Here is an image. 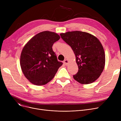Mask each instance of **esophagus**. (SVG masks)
Here are the masks:
<instances>
[{
  "label": "esophagus",
  "mask_w": 121,
  "mask_h": 121,
  "mask_svg": "<svg viewBox=\"0 0 121 121\" xmlns=\"http://www.w3.org/2000/svg\"><path fill=\"white\" fill-rule=\"evenodd\" d=\"M68 62H69V61H68V60H67V59H65V60H64V64H65L66 65H67V64H68Z\"/></svg>",
  "instance_id": "esophagus-1"
}]
</instances>
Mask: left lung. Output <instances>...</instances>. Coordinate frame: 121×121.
Listing matches in <instances>:
<instances>
[{"label":"left lung","mask_w":121,"mask_h":121,"mask_svg":"<svg viewBox=\"0 0 121 121\" xmlns=\"http://www.w3.org/2000/svg\"><path fill=\"white\" fill-rule=\"evenodd\" d=\"M75 54L78 71L73 78L83 84H90L102 73L105 66V53L102 44L94 36L75 31L60 34Z\"/></svg>","instance_id":"left-lung-1"}]
</instances>
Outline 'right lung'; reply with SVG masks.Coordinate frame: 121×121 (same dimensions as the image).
Returning <instances> with one entry per match:
<instances>
[{"label":"right lung","instance_id":"1","mask_svg":"<svg viewBox=\"0 0 121 121\" xmlns=\"http://www.w3.org/2000/svg\"><path fill=\"white\" fill-rule=\"evenodd\" d=\"M60 38L57 33L43 31L32 38L23 48L20 65L24 76L31 83L36 85L48 83L62 65L52 48Z\"/></svg>","mask_w":121,"mask_h":121}]
</instances>
